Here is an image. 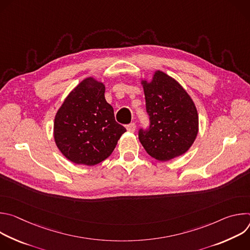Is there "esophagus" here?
I'll use <instances>...</instances> for the list:
<instances>
[{"label":"esophagus","instance_id":"1","mask_svg":"<svg viewBox=\"0 0 250 250\" xmlns=\"http://www.w3.org/2000/svg\"><path fill=\"white\" fill-rule=\"evenodd\" d=\"M135 127H136V125H135L134 123H130V124L126 125V129L130 132H133L135 130Z\"/></svg>","mask_w":250,"mask_h":250}]
</instances>
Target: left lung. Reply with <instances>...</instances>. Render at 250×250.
I'll return each instance as SVG.
<instances>
[{
  "label": "left lung",
  "instance_id": "1",
  "mask_svg": "<svg viewBox=\"0 0 250 250\" xmlns=\"http://www.w3.org/2000/svg\"><path fill=\"white\" fill-rule=\"evenodd\" d=\"M149 125L138 129L146 152L159 161L184 154L196 139L199 118L194 102L176 80L156 71L150 83L142 81Z\"/></svg>",
  "mask_w": 250,
  "mask_h": 250
}]
</instances>
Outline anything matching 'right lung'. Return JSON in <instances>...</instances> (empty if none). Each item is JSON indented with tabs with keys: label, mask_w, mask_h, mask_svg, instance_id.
Masks as SVG:
<instances>
[{
	"label": "right lung",
	"mask_w": 250,
	"mask_h": 250,
	"mask_svg": "<svg viewBox=\"0 0 250 250\" xmlns=\"http://www.w3.org/2000/svg\"><path fill=\"white\" fill-rule=\"evenodd\" d=\"M125 131L104 99V84L93 78L85 79L68 95L54 120L59 150L70 161L88 166L108 158Z\"/></svg>",
	"instance_id": "1"
}]
</instances>
